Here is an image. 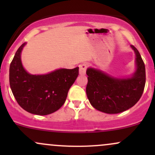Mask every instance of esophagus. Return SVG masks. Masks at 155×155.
I'll list each match as a JSON object with an SVG mask.
<instances>
[{
    "instance_id": "1",
    "label": "esophagus",
    "mask_w": 155,
    "mask_h": 155,
    "mask_svg": "<svg viewBox=\"0 0 155 155\" xmlns=\"http://www.w3.org/2000/svg\"><path fill=\"white\" fill-rule=\"evenodd\" d=\"M87 64L83 63V64H80L79 65V74L80 75H84L86 74V70H87Z\"/></svg>"
}]
</instances>
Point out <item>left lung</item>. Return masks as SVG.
<instances>
[{
	"label": "left lung",
	"mask_w": 155,
	"mask_h": 155,
	"mask_svg": "<svg viewBox=\"0 0 155 155\" xmlns=\"http://www.w3.org/2000/svg\"><path fill=\"white\" fill-rule=\"evenodd\" d=\"M136 54V70L131 77L117 78L99 69L88 68L86 92L90 104L106 114H118L133 107L143 94L146 83L145 65L139 51Z\"/></svg>",
	"instance_id": "1"
}]
</instances>
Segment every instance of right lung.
<instances>
[{
  "label": "right lung",
  "instance_id": "right-lung-1",
  "mask_svg": "<svg viewBox=\"0 0 155 155\" xmlns=\"http://www.w3.org/2000/svg\"><path fill=\"white\" fill-rule=\"evenodd\" d=\"M26 43L17 49L9 68V84L16 101L23 109L36 115H47L64 104L69 89L79 75V67L60 68L42 75L25 70L21 52Z\"/></svg>",
  "mask_w": 155,
  "mask_h": 155
}]
</instances>
